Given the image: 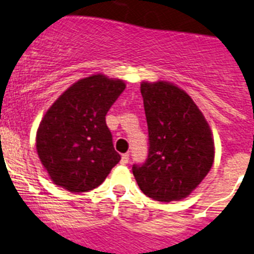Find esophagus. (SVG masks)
Segmentation results:
<instances>
[{
	"instance_id": "obj_1",
	"label": "esophagus",
	"mask_w": 254,
	"mask_h": 254,
	"mask_svg": "<svg viewBox=\"0 0 254 254\" xmlns=\"http://www.w3.org/2000/svg\"><path fill=\"white\" fill-rule=\"evenodd\" d=\"M129 156H130L129 153L123 154V155H122V160H120V163H122V164H127V163H129Z\"/></svg>"
}]
</instances>
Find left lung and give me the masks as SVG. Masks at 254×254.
Listing matches in <instances>:
<instances>
[{
	"mask_svg": "<svg viewBox=\"0 0 254 254\" xmlns=\"http://www.w3.org/2000/svg\"><path fill=\"white\" fill-rule=\"evenodd\" d=\"M149 131L145 163L132 165L139 188L158 202L188 196L214 162V140L202 111L181 87L141 82Z\"/></svg>",
	"mask_w": 254,
	"mask_h": 254,
	"instance_id": "obj_1",
	"label": "left lung"
}]
</instances>
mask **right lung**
<instances>
[{
    "mask_svg": "<svg viewBox=\"0 0 254 254\" xmlns=\"http://www.w3.org/2000/svg\"><path fill=\"white\" fill-rule=\"evenodd\" d=\"M125 82L92 75L71 85L50 106L36 134V149L51 181L71 193L100 186L120 162L105 116Z\"/></svg>",
    "mask_w": 254,
    "mask_h": 254,
    "instance_id": "1",
    "label": "right lung"
}]
</instances>
